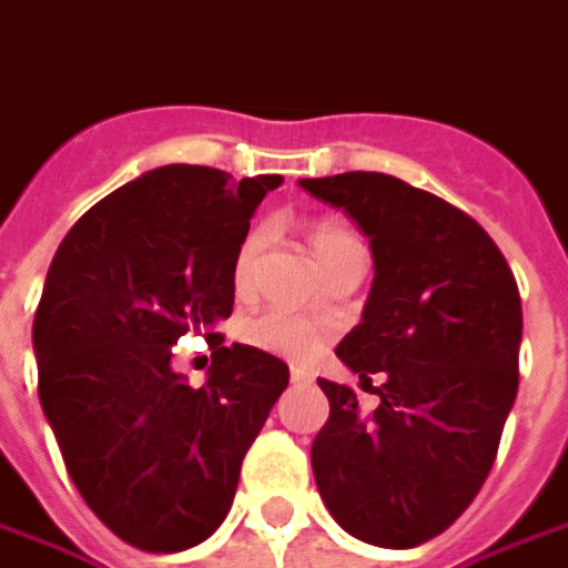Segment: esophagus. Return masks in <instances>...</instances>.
<instances>
[{
    "label": "esophagus",
    "instance_id": "34e87169",
    "mask_svg": "<svg viewBox=\"0 0 568 568\" xmlns=\"http://www.w3.org/2000/svg\"><path fill=\"white\" fill-rule=\"evenodd\" d=\"M291 381L293 383H312V374L306 367H291Z\"/></svg>",
    "mask_w": 568,
    "mask_h": 568
}]
</instances>
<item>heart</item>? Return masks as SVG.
I'll use <instances>...</instances> for the list:
<instances>
[{"mask_svg":"<svg viewBox=\"0 0 568 568\" xmlns=\"http://www.w3.org/2000/svg\"><path fill=\"white\" fill-rule=\"evenodd\" d=\"M308 241H312V250H315V256L322 262V268L331 260H336L339 253H346L352 246H362L355 234H349L336 222H318L312 229ZM265 244H268V232L265 229H253L241 241L232 262L234 293H241V296L250 293L253 281H256V265H260ZM241 334H244L250 346L272 352V355H284V358H308V355H315V352L322 349L324 343V334L318 324H312L303 315H293V312H281V308L262 312L256 318L244 322Z\"/></svg>","mask_w":568,"mask_h":568,"instance_id":"b5f03b06","label":"heart"}]
</instances>
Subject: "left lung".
Masks as SVG:
<instances>
[{
    "mask_svg": "<svg viewBox=\"0 0 568 568\" xmlns=\"http://www.w3.org/2000/svg\"><path fill=\"white\" fill-rule=\"evenodd\" d=\"M367 234L374 284L336 358L381 398L318 381L312 442L322 500L367 545L417 547L470 507L519 386L523 303L498 244L464 210L383 172L300 179ZM378 374L377 387L369 377Z\"/></svg>",
    "mask_w": 568,
    "mask_h": 568,
    "instance_id": "8db88e82",
    "label": "left lung"
}]
</instances>
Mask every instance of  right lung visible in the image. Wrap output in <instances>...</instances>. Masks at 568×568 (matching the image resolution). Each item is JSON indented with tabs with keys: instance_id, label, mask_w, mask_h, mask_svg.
I'll use <instances>...</instances> for the list:
<instances>
[{
	"instance_id": "obj_1",
	"label": "right lung",
	"mask_w": 568,
	"mask_h": 568,
	"mask_svg": "<svg viewBox=\"0 0 568 568\" xmlns=\"http://www.w3.org/2000/svg\"><path fill=\"white\" fill-rule=\"evenodd\" d=\"M281 175L170 163L98 201L54 253L37 318L39 402L82 500L126 545L175 554L232 510L246 448L287 365L213 334L232 315V262ZM185 333L214 365L191 387L169 365Z\"/></svg>"
}]
</instances>
